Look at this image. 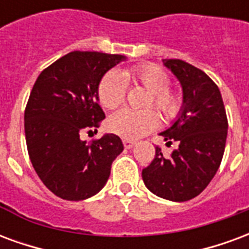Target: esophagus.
I'll return each instance as SVG.
<instances>
[{
  "mask_svg": "<svg viewBox=\"0 0 249 249\" xmlns=\"http://www.w3.org/2000/svg\"><path fill=\"white\" fill-rule=\"evenodd\" d=\"M124 142V146L126 148V149H130V148H133L135 146V141H132V140H124L123 141Z\"/></svg>",
  "mask_w": 249,
  "mask_h": 249,
  "instance_id": "1",
  "label": "esophagus"
}]
</instances>
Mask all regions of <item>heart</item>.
<instances>
[{"mask_svg": "<svg viewBox=\"0 0 249 249\" xmlns=\"http://www.w3.org/2000/svg\"><path fill=\"white\" fill-rule=\"evenodd\" d=\"M133 80L135 84L145 88L151 93L146 100V107L155 105L165 120H172L181 109V97L169 90L171 78L160 66L142 65L133 71L121 73L119 71H108L98 85V101L105 109L119 108L124 103L126 94V81ZM159 124V116L151 109L132 110L121 109L108 119L107 126L114 135L125 140H137L148 135Z\"/></svg>", "mask_w": 249, "mask_h": 249, "instance_id": "1", "label": "heart"}]
</instances>
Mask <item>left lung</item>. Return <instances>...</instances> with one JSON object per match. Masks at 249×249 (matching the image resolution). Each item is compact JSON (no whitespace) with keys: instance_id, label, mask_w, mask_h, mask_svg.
Instances as JSON below:
<instances>
[{"instance_id":"obj_1","label":"left lung","mask_w":249,"mask_h":249,"mask_svg":"<svg viewBox=\"0 0 249 249\" xmlns=\"http://www.w3.org/2000/svg\"><path fill=\"white\" fill-rule=\"evenodd\" d=\"M183 89V105L171 126L160 136L178 149L165 157L156 146V156L142 169L145 187L171 201H188L207 188L223 159L228 121L219 88L203 71L183 60H162Z\"/></svg>"}]
</instances>
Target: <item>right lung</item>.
<instances>
[{
	"mask_svg": "<svg viewBox=\"0 0 249 249\" xmlns=\"http://www.w3.org/2000/svg\"><path fill=\"white\" fill-rule=\"evenodd\" d=\"M121 54L71 52L41 71L25 109L30 161L46 188L58 197L80 201L107 184L114 159L124 151L119 136L107 133L87 144L84 129L98 128L104 74L125 61Z\"/></svg>",
	"mask_w": 249,
	"mask_h": 249,
	"instance_id": "1",
	"label": "right lung"
}]
</instances>
